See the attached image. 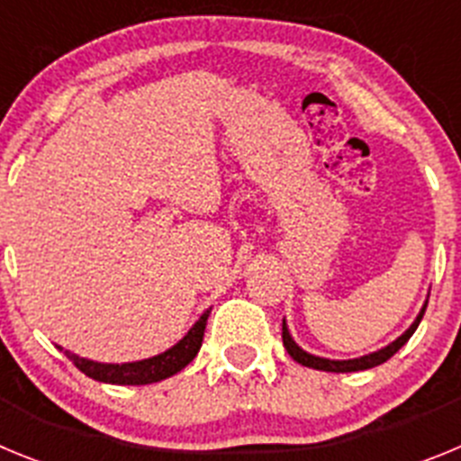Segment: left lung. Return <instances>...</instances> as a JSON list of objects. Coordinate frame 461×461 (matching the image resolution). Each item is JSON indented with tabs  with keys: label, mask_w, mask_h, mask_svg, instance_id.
Here are the masks:
<instances>
[{
	"label": "left lung",
	"mask_w": 461,
	"mask_h": 461,
	"mask_svg": "<svg viewBox=\"0 0 461 461\" xmlns=\"http://www.w3.org/2000/svg\"><path fill=\"white\" fill-rule=\"evenodd\" d=\"M425 309H427V303H425V307H422V312L418 313V319L413 321V325H411V328L406 330L404 335L399 337V339H394L393 344L385 346V348H381V351L369 353V356L356 357V360H325V357L312 356V353L303 351V348H300V346H297L295 341H293V337L288 335L286 321L281 323V339H284V346H286L288 356H291L295 362H300V365H304V367L321 369V372H337V374L360 372V369L376 367V365H383V362H385V360H390V357H393L394 353H397L399 348H402V346H404L406 341L411 339V335H413V332H415L418 323H420V321H422V313H425Z\"/></svg>",
	"instance_id": "1"
}]
</instances>
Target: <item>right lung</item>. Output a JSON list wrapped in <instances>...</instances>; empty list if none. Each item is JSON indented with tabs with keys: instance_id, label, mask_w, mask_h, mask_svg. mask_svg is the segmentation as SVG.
I'll list each match as a JSON object with an SVG mask.
<instances>
[{
	"instance_id": "obj_1",
	"label": "right lung",
	"mask_w": 461,
	"mask_h": 461,
	"mask_svg": "<svg viewBox=\"0 0 461 461\" xmlns=\"http://www.w3.org/2000/svg\"><path fill=\"white\" fill-rule=\"evenodd\" d=\"M207 316H210V309L203 313L198 323L189 330L185 335V339L177 341L173 348H168L161 356L148 357V360L140 362H124V365H104V362H94L78 357L76 353L64 351V356L85 374V376L94 378V381L101 383H115V385H148V383L164 381V378L173 376L180 369H185L191 360L195 357V353L201 351L203 335H205Z\"/></svg>"
}]
</instances>
